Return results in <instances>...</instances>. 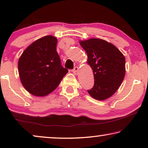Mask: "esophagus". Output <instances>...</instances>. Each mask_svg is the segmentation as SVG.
Returning <instances> with one entry per match:
<instances>
[{"label": "esophagus", "instance_id": "34e87169", "mask_svg": "<svg viewBox=\"0 0 148 148\" xmlns=\"http://www.w3.org/2000/svg\"><path fill=\"white\" fill-rule=\"evenodd\" d=\"M78 71H79V68L77 66L74 67V69L72 70V72H73V73L75 74H78Z\"/></svg>", "mask_w": 148, "mask_h": 148}]
</instances>
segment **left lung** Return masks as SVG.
Listing matches in <instances>:
<instances>
[{
    "label": "left lung",
    "instance_id": "1",
    "mask_svg": "<svg viewBox=\"0 0 148 148\" xmlns=\"http://www.w3.org/2000/svg\"><path fill=\"white\" fill-rule=\"evenodd\" d=\"M87 54V64L91 67L95 84L87 90L92 98L103 101L112 97L121 86L125 75V58L117 47L99 38L79 41Z\"/></svg>",
    "mask_w": 148,
    "mask_h": 148
}]
</instances>
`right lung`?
<instances>
[{
	"instance_id": "obj_1",
	"label": "right lung",
	"mask_w": 148,
	"mask_h": 148,
	"mask_svg": "<svg viewBox=\"0 0 148 148\" xmlns=\"http://www.w3.org/2000/svg\"><path fill=\"white\" fill-rule=\"evenodd\" d=\"M57 39L46 36L32 43L18 61L21 82L30 93L44 97L59 86L68 70L62 66L56 51Z\"/></svg>"
}]
</instances>
